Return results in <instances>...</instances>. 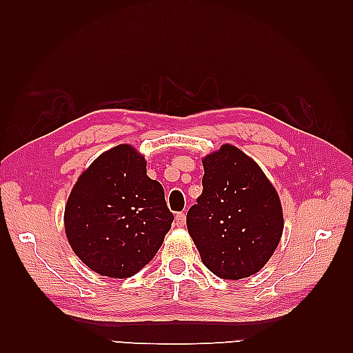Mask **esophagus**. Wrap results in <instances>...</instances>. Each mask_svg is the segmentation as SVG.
<instances>
[{"label": "esophagus", "instance_id": "34e87169", "mask_svg": "<svg viewBox=\"0 0 353 353\" xmlns=\"http://www.w3.org/2000/svg\"><path fill=\"white\" fill-rule=\"evenodd\" d=\"M174 224L177 228H183L186 224V215L183 212H179L176 214V220H174Z\"/></svg>", "mask_w": 353, "mask_h": 353}]
</instances>
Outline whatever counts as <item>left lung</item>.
Returning a JSON list of instances; mask_svg holds the SVG:
<instances>
[{"mask_svg":"<svg viewBox=\"0 0 353 353\" xmlns=\"http://www.w3.org/2000/svg\"><path fill=\"white\" fill-rule=\"evenodd\" d=\"M201 163L203 191L186 215L200 258L223 279L256 274L283 232L279 194L259 165L232 144L206 154Z\"/></svg>","mask_w":353,"mask_h":353,"instance_id":"left-lung-1","label":"left lung"}]
</instances>
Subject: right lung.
<instances>
[{
    "label": "right lung",
    "instance_id": "1",
    "mask_svg": "<svg viewBox=\"0 0 353 353\" xmlns=\"http://www.w3.org/2000/svg\"><path fill=\"white\" fill-rule=\"evenodd\" d=\"M172 219L162 185L147 176L144 154L119 144L79 176L63 224L72 252L86 267L124 279L153 259Z\"/></svg>",
    "mask_w": 353,
    "mask_h": 353
}]
</instances>
